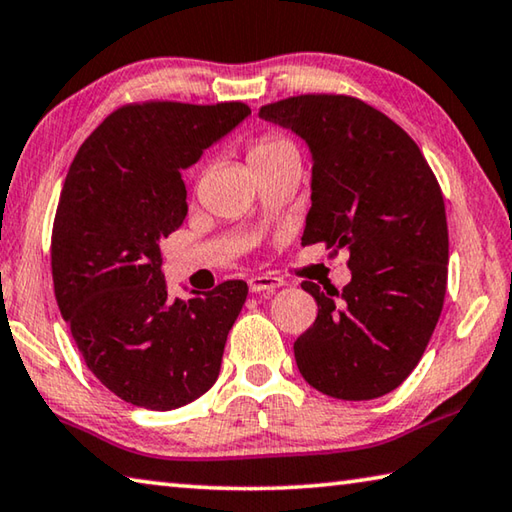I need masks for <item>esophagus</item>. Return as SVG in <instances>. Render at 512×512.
<instances>
[{"label":"esophagus","mask_w":512,"mask_h":512,"mask_svg":"<svg viewBox=\"0 0 512 512\" xmlns=\"http://www.w3.org/2000/svg\"><path fill=\"white\" fill-rule=\"evenodd\" d=\"M283 279L279 276H272V274H261V276H251L249 279V290L251 292H274L276 288H281Z\"/></svg>","instance_id":"34e87169"}]
</instances>
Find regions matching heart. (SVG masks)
Masks as SVG:
<instances>
[{
  "label": "heart",
  "instance_id": "obj_1",
  "mask_svg": "<svg viewBox=\"0 0 512 512\" xmlns=\"http://www.w3.org/2000/svg\"><path fill=\"white\" fill-rule=\"evenodd\" d=\"M281 152H297V148H294L288 139L276 137V134H265V137L258 139L254 146L249 148V161L267 159V157L281 155Z\"/></svg>",
  "mask_w": 512,
  "mask_h": 512
}]
</instances>
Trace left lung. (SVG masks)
<instances>
[{
  "mask_svg": "<svg viewBox=\"0 0 512 512\" xmlns=\"http://www.w3.org/2000/svg\"><path fill=\"white\" fill-rule=\"evenodd\" d=\"M258 116L308 143L312 206L301 242L348 249L353 274L342 292L301 283L319 312L294 360L330 398H380L416 369L441 317L450 256L441 186L416 141L360 98L303 94Z\"/></svg>",
  "mask_w": 512,
  "mask_h": 512,
  "instance_id": "left-lung-1",
  "label": "left lung"
}]
</instances>
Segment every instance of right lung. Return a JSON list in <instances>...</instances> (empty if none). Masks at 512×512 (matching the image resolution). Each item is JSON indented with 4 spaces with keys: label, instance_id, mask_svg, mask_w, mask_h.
<instances>
[{
    "label": "right lung",
    "instance_id": "1",
    "mask_svg": "<svg viewBox=\"0 0 512 512\" xmlns=\"http://www.w3.org/2000/svg\"><path fill=\"white\" fill-rule=\"evenodd\" d=\"M249 114L238 101L123 105L71 161L53 220V290L87 369L130 405L170 411L218 380L247 283L170 299L159 242L188 213L182 170Z\"/></svg>",
    "mask_w": 512,
    "mask_h": 512
}]
</instances>
